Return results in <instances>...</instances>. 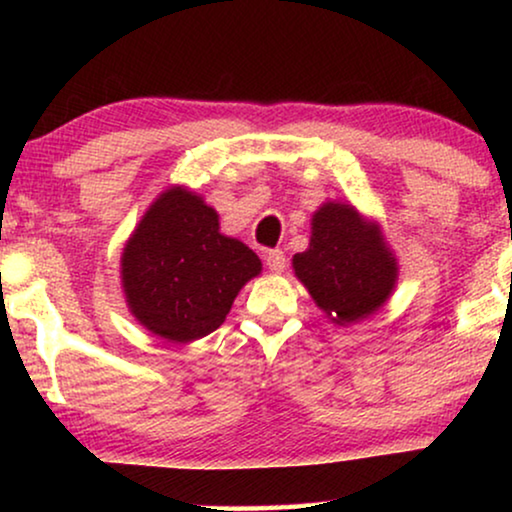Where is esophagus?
<instances>
[{"label": "esophagus", "instance_id": "1", "mask_svg": "<svg viewBox=\"0 0 512 512\" xmlns=\"http://www.w3.org/2000/svg\"><path fill=\"white\" fill-rule=\"evenodd\" d=\"M265 263L272 272H282L286 268V254L282 249H270L265 251Z\"/></svg>", "mask_w": 512, "mask_h": 512}]
</instances>
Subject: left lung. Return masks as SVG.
I'll return each instance as SVG.
<instances>
[{
	"mask_svg": "<svg viewBox=\"0 0 512 512\" xmlns=\"http://www.w3.org/2000/svg\"><path fill=\"white\" fill-rule=\"evenodd\" d=\"M293 270L335 324L373 314L396 284V258L377 226L333 202L314 214L310 249L293 256Z\"/></svg>",
	"mask_w": 512,
	"mask_h": 512,
	"instance_id": "left-lung-1",
	"label": "left lung"
}]
</instances>
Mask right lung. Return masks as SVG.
I'll return each mask as SVG.
<instances>
[{
	"instance_id": "add662e5",
	"label": "right lung",
	"mask_w": 512,
	"mask_h": 512,
	"mask_svg": "<svg viewBox=\"0 0 512 512\" xmlns=\"http://www.w3.org/2000/svg\"><path fill=\"white\" fill-rule=\"evenodd\" d=\"M123 289L139 324L172 342L216 331L237 291L261 272L247 244L219 233V216L186 188L153 202L123 249Z\"/></svg>"
}]
</instances>
